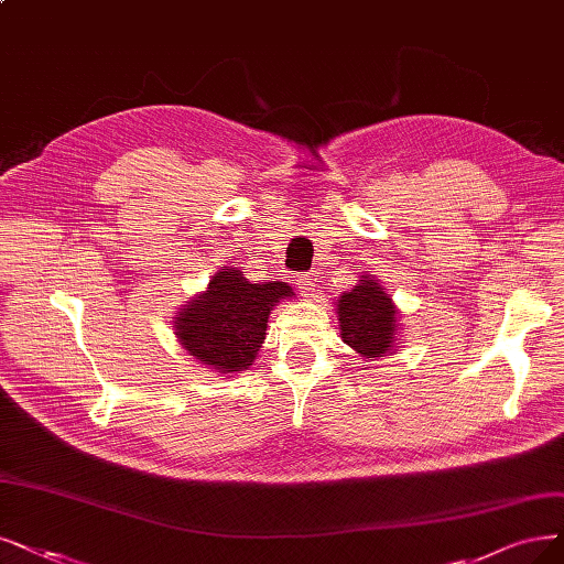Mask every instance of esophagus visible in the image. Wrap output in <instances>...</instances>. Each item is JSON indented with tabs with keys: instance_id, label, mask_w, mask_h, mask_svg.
Returning <instances> with one entry per match:
<instances>
[{
	"instance_id": "esophagus-1",
	"label": "esophagus",
	"mask_w": 564,
	"mask_h": 564,
	"mask_svg": "<svg viewBox=\"0 0 564 564\" xmlns=\"http://www.w3.org/2000/svg\"><path fill=\"white\" fill-rule=\"evenodd\" d=\"M297 288H300V293H302L304 297L314 295V290H316V279H314V274H300V276H297Z\"/></svg>"
}]
</instances>
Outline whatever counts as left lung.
Returning a JSON list of instances; mask_svg holds the SVG:
<instances>
[{
  "label": "left lung",
  "instance_id": "left-lung-1",
  "mask_svg": "<svg viewBox=\"0 0 564 564\" xmlns=\"http://www.w3.org/2000/svg\"><path fill=\"white\" fill-rule=\"evenodd\" d=\"M341 339L362 358H383L398 344V306L373 276L337 300Z\"/></svg>",
  "mask_w": 564,
  "mask_h": 564
}]
</instances>
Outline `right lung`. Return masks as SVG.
Masks as SVG:
<instances>
[{"label":"right lung","mask_w":564,"mask_h":564,"mask_svg":"<svg viewBox=\"0 0 564 564\" xmlns=\"http://www.w3.org/2000/svg\"><path fill=\"white\" fill-rule=\"evenodd\" d=\"M293 297L283 281L250 283L243 271L225 269L202 295L187 302L174 321L181 346L220 373L253 365L267 335V318L281 300Z\"/></svg>","instance_id":"1"}]
</instances>
